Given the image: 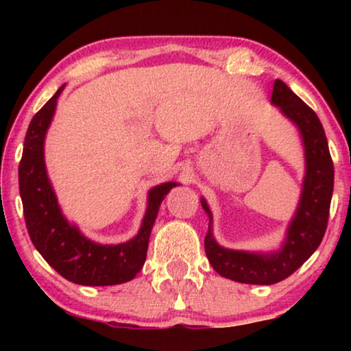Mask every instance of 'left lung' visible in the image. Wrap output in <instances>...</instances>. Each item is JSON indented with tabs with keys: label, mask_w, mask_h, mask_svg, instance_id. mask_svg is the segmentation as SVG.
Here are the masks:
<instances>
[{
	"label": "left lung",
	"mask_w": 351,
	"mask_h": 351,
	"mask_svg": "<svg viewBox=\"0 0 351 351\" xmlns=\"http://www.w3.org/2000/svg\"><path fill=\"white\" fill-rule=\"evenodd\" d=\"M271 102L300 129L305 145L306 176L299 209L289 225L287 239L280 252L252 254L220 247L210 233V210L204 199L201 204L209 215V232L204 251L219 275L246 285H275L291 276L321 244L328 227L330 198L334 190V162L328 138L316 113L292 93L286 83L276 80Z\"/></svg>",
	"instance_id": "obj_1"
}]
</instances>
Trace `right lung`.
I'll list each match as a JSON object with an SVG mask.
<instances>
[{"label": "right lung", "mask_w": 351, "mask_h": 351, "mask_svg": "<svg viewBox=\"0 0 351 351\" xmlns=\"http://www.w3.org/2000/svg\"><path fill=\"white\" fill-rule=\"evenodd\" d=\"M64 86L47 100L28 126L21 165L19 190L23 217L33 246L54 270L76 285L112 286L131 281L147 258L148 239L158 209L176 182H166L150 190L142 228L131 241L117 246H102L84 238L78 228L64 219L56 195L47 180L43 143L54 114L57 97Z\"/></svg>", "instance_id": "obj_1"}]
</instances>
